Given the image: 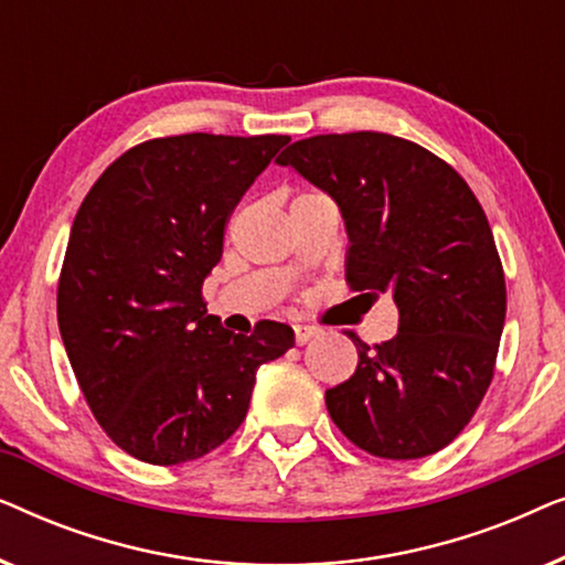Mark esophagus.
<instances>
[{"mask_svg":"<svg viewBox=\"0 0 565 565\" xmlns=\"http://www.w3.org/2000/svg\"><path fill=\"white\" fill-rule=\"evenodd\" d=\"M313 337H319V329H316V327H303V323H298V327H296V342L298 344L311 342Z\"/></svg>","mask_w":565,"mask_h":565,"instance_id":"obj_1","label":"esophagus"}]
</instances>
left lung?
Instances as JSON below:
<instances>
[{
    "instance_id": "left-lung-1",
    "label": "left lung",
    "mask_w": 565,
    "mask_h": 565,
    "mask_svg": "<svg viewBox=\"0 0 565 565\" xmlns=\"http://www.w3.org/2000/svg\"><path fill=\"white\" fill-rule=\"evenodd\" d=\"M339 205L352 290L388 292L398 334L375 350L350 334L358 370L327 391L347 439L414 460L460 435L489 391L507 316L504 269L466 180L406 138L311 136L277 159Z\"/></svg>"
}]
</instances>
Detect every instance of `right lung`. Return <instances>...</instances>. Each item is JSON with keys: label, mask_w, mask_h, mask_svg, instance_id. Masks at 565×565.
<instances>
[{"label": "right lung", "mask_w": 565, "mask_h": 565, "mask_svg": "<svg viewBox=\"0 0 565 565\" xmlns=\"http://www.w3.org/2000/svg\"><path fill=\"white\" fill-rule=\"evenodd\" d=\"M288 136L184 134L138 143L92 184L58 280V329L87 404L120 450L180 466L242 427L259 365L296 344L207 313L223 226Z\"/></svg>", "instance_id": "add662e5"}]
</instances>
